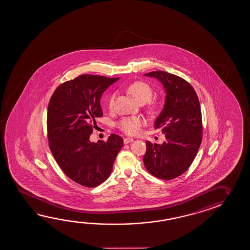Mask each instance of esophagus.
<instances>
[{"mask_svg": "<svg viewBox=\"0 0 250 250\" xmlns=\"http://www.w3.org/2000/svg\"><path fill=\"white\" fill-rule=\"evenodd\" d=\"M123 142H124V144H130V143L134 142V139L130 138V137H127V138H124Z\"/></svg>", "mask_w": 250, "mask_h": 250, "instance_id": "esophagus-1", "label": "esophagus"}]
</instances>
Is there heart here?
Returning <instances> with one entry per match:
<instances>
[{
	"label": "heart",
	"instance_id": "1",
	"mask_svg": "<svg viewBox=\"0 0 250 250\" xmlns=\"http://www.w3.org/2000/svg\"><path fill=\"white\" fill-rule=\"evenodd\" d=\"M127 92L131 94L133 97L136 99L140 103L147 102L151 99L153 94V89L150 85L144 81H136L132 83L131 85L127 86ZM114 94L112 93L107 98V106L112 108L114 105ZM158 105L155 102H150L148 104L149 110L156 112L157 110ZM144 124V120L138 116H131V117H123L117 123V126L122 131L128 134V135H135L138 133L141 127Z\"/></svg>",
	"mask_w": 250,
	"mask_h": 250
}]
</instances>
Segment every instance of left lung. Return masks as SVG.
Listing matches in <instances>:
<instances>
[{
  "mask_svg": "<svg viewBox=\"0 0 250 250\" xmlns=\"http://www.w3.org/2000/svg\"><path fill=\"white\" fill-rule=\"evenodd\" d=\"M165 88V106L154 123L165 135L162 144L146 143L144 163L153 176L165 180L178 178L194 160L202 141V116L193 87L180 77L164 71L145 73Z\"/></svg>",
  "mask_w": 250,
  "mask_h": 250,
  "instance_id": "obj_1",
  "label": "left lung"
}]
</instances>
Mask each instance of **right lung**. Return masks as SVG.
Returning a JSON list of instances; mask_svg holds the SVG:
<instances>
[{
	"instance_id": "obj_1",
	"label": "right lung",
	"mask_w": 250,
	"mask_h": 250,
	"mask_svg": "<svg viewBox=\"0 0 250 250\" xmlns=\"http://www.w3.org/2000/svg\"><path fill=\"white\" fill-rule=\"evenodd\" d=\"M119 78L84 74L66 81L52 94L47 113L51 153L64 174L85 187L106 181L123 139L111 135L106 142L90 141L96 119L103 115L102 93Z\"/></svg>"
}]
</instances>
